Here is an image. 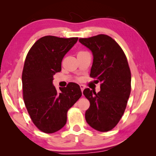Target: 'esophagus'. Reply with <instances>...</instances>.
<instances>
[{"instance_id": "obj_1", "label": "esophagus", "mask_w": 156, "mask_h": 156, "mask_svg": "<svg viewBox=\"0 0 156 156\" xmlns=\"http://www.w3.org/2000/svg\"><path fill=\"white\" fill-rule=\"evenodd\" d=\"M80 89H81V91L83 92V90L84 89V86L83 85V84H81V85H80Z\"/></svg>"}]
</instances>
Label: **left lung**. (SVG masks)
I'll use <instances>...</instances> for the list:
<instances>
[{"instance_id": "obj_1", "label": "left lung", "mask_w": 156, "mask_h": 156, "mask_svg": "<svg viewBox=\"0 0 156 156\" xmlns=\"http://www.w3.org/2000/svg\"><path fill=\"white\" fill-rule=\"evenodd\" d=\"M79 42L92 51L93 65L90 76L100 82L98 93L89 88L83 94L90 102L85 119L92 128L105 132L119 122L131 93V71L125 53L107 35L79 38Z\"/></svg>"}]
</instances>
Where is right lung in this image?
Returning <instances> with one entry per match:
<instances>
[{"label":"right lung","instance_id":"obj_1","mask_svg":"<svg viewBox=\"0 0 156 156\" xmlns=\"http://www.w3.org/2000/svg\"><path fill=\"white\" fill-rule=\"evenodd\" d=\"M78 39L42 37L26 56L22 74L23 100L33 123L44 133L61 129L67 122L68 110L82 96L78 84L69 83L58 92L52 83L54 75L61 71L63 57Z\"/></svg>","mask_w":156,"mask_h":156}]
</instances>
